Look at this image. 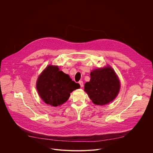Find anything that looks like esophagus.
<instances>
[{"instance_id": "obj_1", "label": "esophagus", "mask_w": 153, "mask_h": 153, "mask_svg": "<svg viewBox=\"0 0 153 153\" xmlns=\"http://www.w3.org/2000/svg\"><path fill=\"white\" fill-rule=\"evenodd\" d=\"M79 84H80V87L82 88V87L83 86V81L80 80V81H79Z\"/></svg>"}]
</instances>
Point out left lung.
I'll return each instance as SVG.
<instances>
[{
  "label": "left lung",
  "instance_id": "obj_1",
  "mask_svg": "<svg viewBox=\"0 0 153 153\" xmlns=\"http://www.w3.org/2000/svg\"><path fill=\"white\" fill-rule=\"evenodd\" d=\"M91 79L85 84L84 91L88 94L93 103L105 105L113 101L118 95L120 82L112 67L92 70Z\"/></svg>",
  "mask_w": 153,
  "mask_h": 153
}]
</instances>
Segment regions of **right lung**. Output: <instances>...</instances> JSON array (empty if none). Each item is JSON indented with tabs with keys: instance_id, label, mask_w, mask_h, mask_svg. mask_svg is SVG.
Segmentation results:
<instances>
[{
	"instance_id": "right-lung-1",
	"label": "right lung",
	"mask_w": 153,
	"mask_h": 153,
	"mask_svg": "<svg viewBox=\"0 0 153 153\" xmlns=\"http://www.w3.org/2000/svg\"><path fill=\"white\" fill-rule=\"evenodd\" d=\"M80 88V85L60 71L58 66L48 65L41 73L36 82L39 95L44 102L54 107L68 100L70 93Z\"/></svg>"
}]
</instances>
